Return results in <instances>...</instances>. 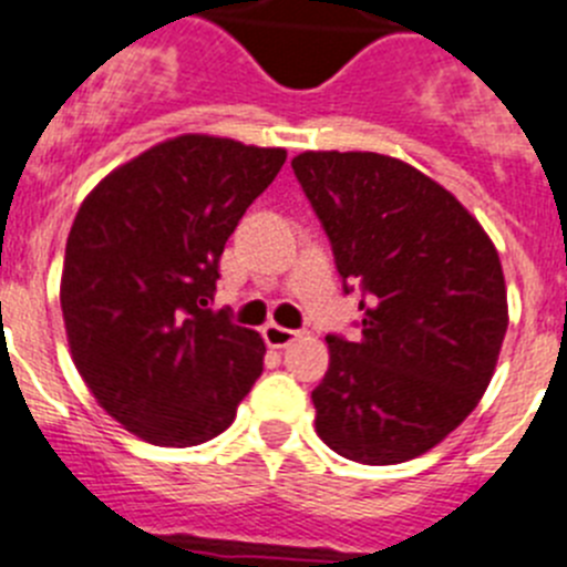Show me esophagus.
I'll use <instances>...</instances> for the list:
<instances>
[{
  "mask_svg": "<svg viewBox=\"0 0 567 567\" xmlns=\"http://www.w3.org/2000/svg\"><path fill=\"white\" fill-rule=\"evenodd\" d=\"M296 336H299L296 330L282 328V324H274V321H268V324L262 328V339L268 347H288L290 341H296Z\"/></svg>",
  "mask_w": 567,
  "mask_h": 567,
  "instance_id": "1",
  "label": "esophagus"
}]
</instances>
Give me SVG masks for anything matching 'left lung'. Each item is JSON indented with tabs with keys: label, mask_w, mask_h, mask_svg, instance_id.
I'll list each match as a JSON object with an SVG mask.
<instances>
[{
	"label": "left lung",
	"mask_w": 567,
	"mask_h": 567,
	"mask_svg": "<svg viewBox=\"0 0 567 567\" xmlns=\"http://www.w3.org/2000/svg\"><path fill=\"white\" fill-rule=\"evenodd\" d=\"M296 181L364 293L361 339L328 336L313 390L333 452L392 466L430 452L486 392L508 328L497 248L452 192L379 152H302Z\"/></svg>",
	"instance_id": "1"
}]
</instances>
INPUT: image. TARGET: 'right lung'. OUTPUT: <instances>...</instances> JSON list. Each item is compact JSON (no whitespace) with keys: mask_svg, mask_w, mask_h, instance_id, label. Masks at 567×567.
Wrapping results in <instances>:
<instances>
[{"mask_svg":"<svg viewBox=\"0 0 567 567\" xmlns=\"http://www.w3.org/2000/svg\"><path fill=\"white\" fill-rule=\"evenodd\" d=\"M285 150L177 135L84 197L64 251L61 313L75 370L124 430L197 446L228 430L265 341L212 310L220 257Z\"/></svg>","mask_w":567,"mask_h":567,"instance_id":"right-lung-1","label":"right lung"}]
</instances>
